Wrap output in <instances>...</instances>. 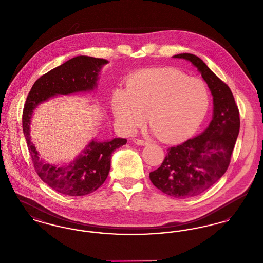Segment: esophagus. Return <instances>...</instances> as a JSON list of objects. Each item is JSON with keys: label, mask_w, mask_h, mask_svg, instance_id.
Masks as SVG:
<instances>
[{"label": "esophagus", "mask_w": 263, "mask_h": 263, "mask_svg": "<svg viewBox=\"0 0 263 263\" xmlns=\"http://www.w3.org/2000/svg\"><path fill=\"white\" fill-rule=\"evenodd\" d=\"M133 142H134L136 145H139V146H145V145H148V144H149V142L144 141V140H141V139H138V138L133 139Z\"/></svg>", "instance_id": "obj_1"}]
</instances>
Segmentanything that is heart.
I'll use <instances>...</instances> for the list:
<instances>
[{
  "label": "heart",
  "mask_w": 263,
  "mask_h": 263,
  "mask_svg": "<svg viewBox=\"0 0 263 263\" xmlns=\"http://www.w3.org/2000/svg\"><path fill=\"white\" fill-rule=\"evenodd\" d=\"M209 90L199 78H188L173 68L144 69L128 79L127 89L112 96L115 120L134 133L148 120L153 132L167 143L191 137L209 108Z\"/></svg>",
  "instance_id": "b5f03b06"
}]
</instances>
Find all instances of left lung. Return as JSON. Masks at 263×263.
I'll use <instances>...</instances> for the list:
<instances>
[{
	"label": "left lung",
	"instance_id": "left-lung-1",
	"mask_svg": "<svg viewBox=\"0 0 263 263\" xmlns=\"http://www.w3.org/2000/svg\"><path fill=\"white\" fill-rule=\"evenodd\" d=\"M197 68L213 97L212 120L196 137L172 147L161 166L150 173L152 183L163 193L185 199L211 187L228 170L239 132V113L230 88L199 57L181 53Z\"/></svg>",
	"mask_w": 263,
	"mask_h": 263
}]
</instances>
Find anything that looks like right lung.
Segmentation results:
<instances>
[{
    "mask_svg": "<svg viewBox=\"0 0 263 263\" xmlns=\"http://www.w3.org/2000/svg\"><path fill=\"white\" fill-rule=\"evenodd\" d=\"M105 59L77 56L41 76L34 83L25 101L23 130L38 176L52 189L69 196L87 195L102 185L110 171L112 153L127 140L114 138L100 142L92 139L72 162L65 165L46 163L31 142L30 124L38 105L56 96L91 91L98 87Z\"/></svg>",
    "mask_w": 263,
    "mask_h": 263,
    "instance_id": "right-lung-1",
    "label": "right lung"
}]
</instances>
